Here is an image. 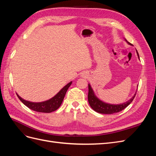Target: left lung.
Returning a JSON list of instances; mask_svg holds the SVG:
<instances>
[{
	"label": "left lung",
	"instance_id": "left-lung-1",
	"mask_svg": "<svg viewBox=\"0 0 156 156\" xmlns=\"http://www.w3.org/2000/svg\"><path fill=\"white\" fill-rule=\"evenodd\" d=\"M126 41L127 42V44L131 45V44H130L129 42L127 41L126 40ZM136 53H137L138 57L139 58V55L137 51H136ZM135 95L136 94H135L133 98L130 99L129 101H127L126 103H122V104H120V105L108 104V103H105L104 102L101 101V100H100L99 99L96 98V96L94 95V93L92 90L90 85L88 84V100L89 104L92 108L93 110L96 111L97 112L101 113V114H114V113L119 112L122 110H124L125 108H126L132 101H133L134 98L135 97Z\"/></svg>",
	"mask_w": 156,
	"mask_h": 156
}]
</instances>
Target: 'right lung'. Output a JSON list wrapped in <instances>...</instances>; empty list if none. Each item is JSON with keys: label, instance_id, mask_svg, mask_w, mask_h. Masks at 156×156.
Here are the masks:
<instances>
[{"label": "right lung", "instance_id": "add662e5", "mask_svg": "<svg viewBox=\"0 0 156 156\" xmlns=\"http://www.w3.org/2000/svg\"><path fill=\"white\" fill-rule=\"evenodd\" d=\"M72 83V82L69 83L53 98H51L50 100L44 102H40V103L30 102V101L23 100V99H22L17 94V96L23 104L25 105L29 108H30V109L36 112L49 113V112H53L59 108V107L61 105V104H62V101L66 95V93L68 88L70 87Z\"/></svg>", "mask_w": 156, "mask_h": 156}]
</instances>
